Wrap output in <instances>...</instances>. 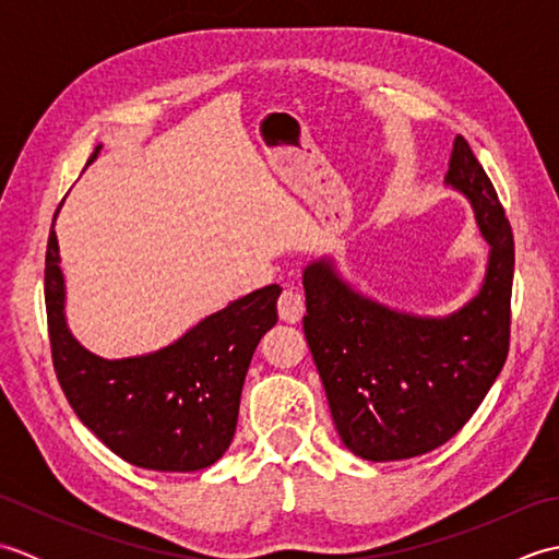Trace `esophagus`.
Listing matches in <instances>:
<instances>
[{
    "mask_svg": "<svg viewBox=\"0 0 559 559\" xmlns=\"http://www.w3.org/2000/svg\"><path fill=\"white\" fill-rule=\"evenodd\" d=\"M302 314H305V298H302V295L295 288L283 290L281 298H278V317L283 319V322L295 324V322H300Z\"/></svg>",
    "mask_w": 559,
    "mask_h": 559,
    "instance_id": "esophagus-1",
    "label": "esophagus"
}]
</instances>
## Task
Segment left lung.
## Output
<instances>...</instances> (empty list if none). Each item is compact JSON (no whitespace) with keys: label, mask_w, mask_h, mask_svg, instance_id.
<instances>
[{"label":"left lung","mask_w":559,"mask_h":559,"mask_svg":"<svg viewBox=\"0 0 559 559\" xmlns=\"http://www.w3.org/2000/svg\"><path fill=\"white\" fill-rule=\"evenodd\" d=\"M444 185L468 199L490 247L480 288L459 310H396L355 288L329 254L302 271V326L331 418L343 444L367 461L442 447L476 413L507 360L512 225L463 136L454 139Z\"/></svg>","instance_id":"8db88e82"}]
</instances>
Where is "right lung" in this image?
Returning a JSON list of instances; mask_svg holds the SVG:
<instances>
[{
	"instance_id": "add662e5",
	"label": "right lung",
	"mask_w": 559,
	"mask_h": 559,
	"mask_svg": "<svg viewBox=\"0 0 559 559\" xmlns=\"http://www.w3.org/2000/svg\"><path fill=\"white\" fill-rule=\"evenodd\" d=\"M59 261L52 221L45 257L47 326L57 379L79 420L139 468L189 473L216 463L233 442L252 355L278 322L281 286L242 295L158 350L103 358L71 334Z\"/></svg>"
}]
</instances>
